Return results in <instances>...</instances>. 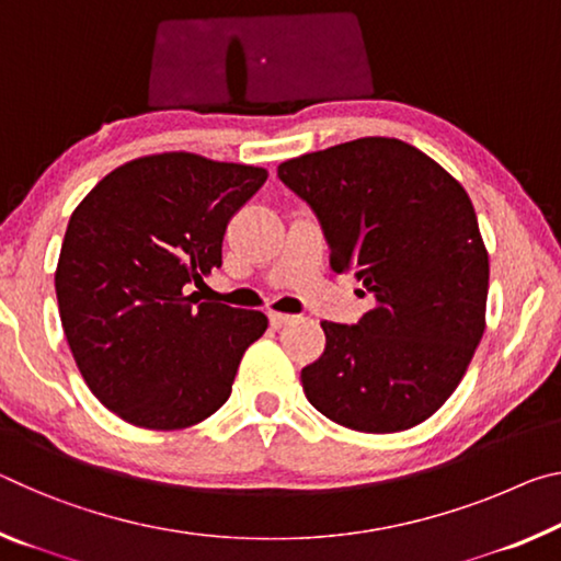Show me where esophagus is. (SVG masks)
<instances>
[{
	"mask_svg": "<svg viewBox=\"0 0 561 561\" xmlns=\"http://www.w3.org/2000/svg\"><path fill=\"white\" fill-rule=\"evenodd\" d=\"M289 322H291V314H284V312H270V324H272L274 329H279V327L289 324Z\"/></svg>",
	"mask_w": 561,
	"mask_h": 561,
	"instance_id": "34e87169",
	"label": "esophagus"
}]
</instances>
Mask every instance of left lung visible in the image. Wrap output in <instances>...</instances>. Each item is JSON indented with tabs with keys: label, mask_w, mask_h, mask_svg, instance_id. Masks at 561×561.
Returning a JSON list of instances; mask_svg holds the SVG:
<instances>
[{
	"label": "left lung",
	"mask_w": 561,
	"mask_h": 561,
	"mask_svg": "<svg viewBox=\"0 0 561 561\" xmlns=\"http://www.w3.org/2000/svg\"><path fill=\"white\" fill-rule=\"evenodd\" d=\"M277 174L322 221L332 270L371 297L357 324L322 322V357L301 369L307 399L367 434L430 420L484 334L489 254L465 186L392 137L287 159Z\"/></svg>",
	"instance_id": "8db88e82"
}]
</instances>
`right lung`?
I'll use <instances>...</instances> for the list:
<instances>
[{
	"mask_svg": "<svg viewBox=\"0 0 561 561\" xmlns=\"http://www.w3.org/2000/svg\"><path fill=\"white\" fill-rule=\"evenodd\" d=\"M266 169L192 152L131 159L79 202L55 289L65 336L100 402L145 430H186L232 394L266 317L186 295L221 266L227 225Z\"/></svg>",
	"mask_w": 561,
	"mask_h": 561,
	"instance_id": "obj_1",
	"label": "right lung"
}]
</instances>
